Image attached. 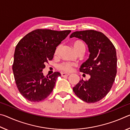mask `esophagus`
Masks as SVG:
<instances>
[{
    "instance_id": "esophagus-1",
    "label": "esophagus",
    "mask_w": 130,
    "mask_h": 130,
    "mask_svg": "<svg viewBox=\"0 0 130 130\" xmlns=\"http://www.w3.org/2000/svg\"><path fill=\"white\" fill-rule=\"evenodd\" d=\"M70 74L69 73H61V76L62 77H65V76H68Z\"/></svg>"
}]
</instances>
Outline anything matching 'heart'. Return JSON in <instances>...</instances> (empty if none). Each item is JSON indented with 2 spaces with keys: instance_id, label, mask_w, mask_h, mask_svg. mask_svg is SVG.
Wrapping results in <instances>:
<instances>
[{
  "instance_id": "b5f03b06",
  "label": "heart",
  "mask_w": 130,
  "mask_h": 130,
  "mask_svg": "<svg viewBox=\"0 0 130 130\" xmlns=\"http://www.w3.org/2000/svg\"><path fill=\"white\" fill-rule=\"evenodd\" d=\"M73 46L74 50H75L76 52H77L78 50H83L85 51V45L84 43L81 41L77 40V41H74L73 43ZM60 46H58L56 47V49L55 50V52H54L55 55L57 54L59 49H60ZM74 65H75L73 63L63 62L59 65L58 68L59 69H61V70H62V71L69 72L72 71V69H73V67Z\"/></svg>"
}]
</instances>
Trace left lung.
Returning <instances> with one entry per match:
<instances>
[{
	"label": "left lung",
	"mask_w": 130,
	"mask_h": 130,
	"mask_svg": "<svg viewBox=\"0 0 130 130\" xmlns=\"http://www.w3.org/2000/svg\"><path fill=\"white\" fill-rule=\"evenodd\" d=\"M82 39L90 53L89 58L81 65L80 71L89 74L88 80H80L73 90L76 95L88 103L102 100L111 90L117 72L115 47L102 33L89 30L73 32L70 38Z\"/></svg>",
	"instance_id": "1"
}]
</instances>
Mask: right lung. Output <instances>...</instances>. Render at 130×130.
Instances as JSON below:
<instances>
[{"instance_id":"1","label":"right lung","mask_w":130,"mask_h":130,"mask_svg":"<svg viewBox=\"0 0 130 130\" xmlns=\"http://www.w3.org/2000/svg\"><path fill=\"white\" fill-rule=\"evenodd\" d=\"M70 32L37 29L26 35L17 44L13 73L19 92L30 102H39L52 93L61 74L56 72L45 77L42 70L45 63L53 58L56 47Z\"/></svg>"}]
</instances>
